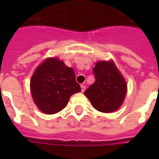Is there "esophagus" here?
<instances>
[{
	"label": "esophagus",
	"instance_id": "esophagus-1",
	"mask_svg": "<svg viewBox=\"0 0 159 159\" xmlns=\"http://www.w3.org/2000/svg\"><path fill=\"white\" fill-rule=\"evenodd\" d=\"M81 89H82V93H83L85 89H86V87L84 86V85H81Z\"/></svg>",
	"mask_w": 159,
	"mask_h": 159
}]
</instances>
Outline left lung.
<instances>
[{
    "label": "left lung",
    "instance_id": "obj_1",
    "mask_svg": "<svg viewBox=\"0 0 159 159\" xmlns=\"http://www.w3.org/2000/svg\"><path fill=\"white\" fill-rule=\"evenodd\" d=\"M93 72L95 82L84 94L99 111L109 113L117 111L126 96L125 79L112 60L98 61Z\"/></svg>",
    "mask_w": 159,
    "mask_h": 159
}]
</instances>
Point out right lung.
<instances>
[{
    "label": "right lung",
    "instance_id": "1",
    "mask_svg": "<svg viewBox=\"0 0 159 159\" xmlns=\"http://www.w3.org/2000/svg\"><path fill=\"white\" fill-rule=\"evenodd\" d=\"M34 102L41 111L54 114L67 106L70 96L81 92L74 70L57 58H48L40 65L30 79Z\"/></svg>",
    "mask_w": 159,
    "mask_h": 159
}]
</instances>
